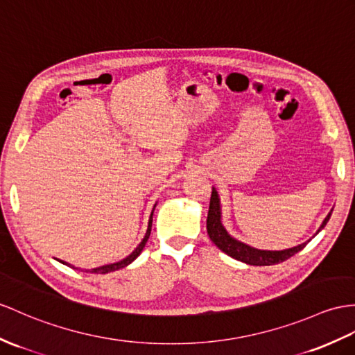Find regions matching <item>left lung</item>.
<instances>
[{"label":"left lung","instance_id":"left-lung-1","mask_svg":"<svg viewBox=\"0 0 355 355\" xmlns=\"http://www.w3.org/2000/svg\"><path fill=\"white\" fill-rule=\"evenodd\" d=\"M331 212H333V209H331ZM331 212H328L325 220L322 221L321 226H319L315 235H318V233L325 227V224L331 217ZM206 229H207V235H209L212 243L217 245L223 253H226L227 256L236 259V261H239V262H244L247 265H254V266H268V265H275V263L284 262L291 256L301 252V250L304 248L306 244L310 241L309 239L307 243H302L297 247L286 248V250H261V248H254L252 245H248L236 238H233L226 230V227L223 226L221 200H220L217 188H214V187H212V194H211L209 212H207V220H206Z\"/></svg>","mask_w":355,"mask_h":355}]
</instances>
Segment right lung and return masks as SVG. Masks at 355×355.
<instances>
[{"instance_id": "right-lung-1", "label": "right lung", "mask_w": 355, "mask_h": 355, "mask_svg": "<svg viewBox=\"0 0 355 355\" xmlns=\"http://www.w3.org/2000/svg\"><path fill=\"white\" fill-rule=\"evenodd\" d=\"M155 206H157V203L153 205V209H152V212H150V218H149V224H148V230H146V235H144V238L141 239V243L137 245V248L134 250V252H132L131 254H129V256H126L125 259H122V261L114 262V263H108V265H102V266H98V268H93V270H89V272H94V274H107V272H112V271L122 270V268L128 266L129 263H132V262L135 261V259H137L138 256H140V253L143 252V248H144L146 243H148V239H149V236H150L152 217H153ZM62 263H63V265H67V266H72L71 263H66V262H63V261H62Z\"/></svg>"}]
</instances>
